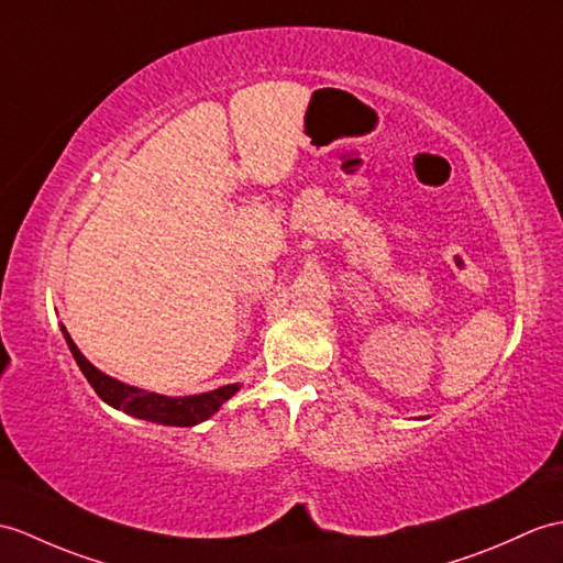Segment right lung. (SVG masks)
I'll return each instance as SVG.
<instances>
[{
	"label": "right lung",
	"mask_w": 563,
	"mask_h": 563,
	"mask_svg": "<svg viewBox=\"0 0 563 563\" xmlns=\"http://www.w3.org/2000/svg\"><path fill=\"white\" fill-rule=\"evenodd\" d=\"M59 329L78 364V369L84 372L88 384L93 386V390L102 398V402H108L114 410L139 417V420L167 424V427H194L199 422H206L211 415H216L220 410V405L230 400L240 390V384H228L216 390H206V394L173 398V396L153 394V390H143L139 386H129L120 382V378L100 372L96 364H90L84 357V352L78 350L76 343L71 341V335L67 329H64V323Z\"/></svg>",
	"instance_id": "obj_1"
}]
</instances>
